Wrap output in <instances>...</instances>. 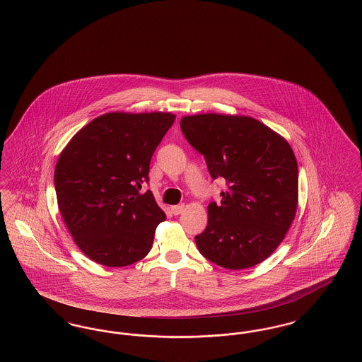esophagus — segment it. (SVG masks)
Listing matches in <instances>:
<instances>
[{"label":"esophagus","mask_w":362,"mask_h":362,"mask_svg":"<svg viewBox=\"0 0 362 362\" xmlns=\"http://www.w3.org/2000/svg\"><path fill=\"white\" fill-rule=\"evenodd\" d=\"M183 209H185V205H183V204H179V205H173V206L170 208V212H172L173 215H180V214L183 212Z\"/></svg>","instance_id":"34e87169"}]
</instances>
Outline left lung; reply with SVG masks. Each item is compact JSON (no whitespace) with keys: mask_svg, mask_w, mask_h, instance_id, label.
<instances>
[{"mask_svg":"<svg viewBox=\"0 0 362 362\" xmlns=\"http://www.w3.org/2000/svg\"><path fill=\"white\" fill-rule=\"evenodd\" d=\"M180 128L212 179L227 182L221 202L208 205L197 248L228 270L259 264L277 250L296 215L299 175L289 143L247 115H186Z\"/></svg>","mask_w":362,"mask_h":362,"instance_id":"8db88e82","label":"left lung"}]
</instances>
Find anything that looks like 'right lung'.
<instances>
[{
    "label": "right lung",
    "instance_id": "1",
    "mask_svg": "<svg viewBox=\"0 0 362 362\" xmlns=\"http://www.w3.org/2000/svg\"><path fill=\"white\" fill-rule=\"evenodd\" d=\"M170 112H107L80 129L59 156V211L74 243L93 262L124 267L153 247L167 219L154 195L140 193L150 160L172 127Z\"/></svg>",
    "mask_w": 362,
    "mask_h": 362
}]
</instances>
